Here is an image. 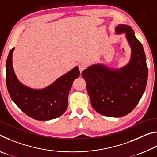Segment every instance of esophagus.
<instances>
[{
  "label": "esophagus",
  "instance_id": "obj_1",
  "mask_svg": "<svg viewBox=\"0 0 157 157\" xmlns=\"http://www.w3.org/2000/svg\"><path fill=\"white\" fill-rule=\"evenodd\" d=\"M78 66H79V72L80 73H82V71H83L84 69H86V65L84 63H79Z\"/></svg>",
  "mask_w": 157,
  "mask_h": 157
}]
</instances>
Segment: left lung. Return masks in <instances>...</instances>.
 Wrapping results in <instances>:
<instances>
[{
	"label": "left lung",
	"instance_id": "left-lung-1",
	"mask_svg": "<svg viewBox=\"0 0 157 157\" xmlns=\"http://www.w3.org/2000/svg\"><path fill=\"white\" fill-rule=\"evenodd\" d=\"M116 31L126 33L132 48L128 64L120 70L94 65L82 73L93 108L109 117L126 116L136 107L145 90L148 75L144 50L132 28L121 24L116 28Z\"/></svg>",
	"mask_w": 157,
	"mask_h": 157
}]
</instances>
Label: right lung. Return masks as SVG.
<instances>
[{
  "instance_id": "right-lung-1",
  "label": "right lung",
  "mask_w": 157,
  "mask_h": 157,
  "mask_svg": "<svg viewBox=\"0 0 157 157\" xmlns=\"http://www.w3.org/2000/svg\"><path fill=\"white\" fill-rule=\"evenodd\" d=\"M11 49L6 62V84L12 100L26 115L35 120L48 121L62 116L68 107L73 82L79 76L78 66L57 79L47 88L35 90L24 86L15 75Z\"/></svg>"
}]
</instances>
